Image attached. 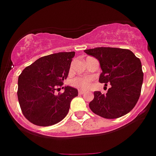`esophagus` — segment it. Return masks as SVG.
<instances>
[{
	"label": "esophagus",
	"mask_w": 156,
	"mask_h": 156,
	"mask_svg": "<svg viewBox=\"0 0 156 156\" xmlns=\"http://www.w3.org/2000/svg\"><path fill=\"white\" fill-rule=\"evenodd\" d=\"M86 93V92L83 91V90H81V89H79V90H78V93H79L80 95L84 94V93Z\"/></svg>",
	"instance_id": "1"
}]
</instances>
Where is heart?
Here are the masks:
<instances>
[{"mask_svg":"<svg viewBox=\"0 0 156 156\" xmlns=\"http://www.w3.org/2000/svg\"><path fill=\"white\" fill-rule=\"evenodd\" d=\"M93 78L89 76H78L71 80V85L80 89H89L93 84Z\"/></svg>","mask_w":156,"mask_h":156,"instance_id":"1","label":"heart"}]
</instances>
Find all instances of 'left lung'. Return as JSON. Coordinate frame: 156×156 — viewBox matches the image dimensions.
<instances>
[{
	"mask_svg": "<svg viewBox=\"0 0 156 156\" xmlns=\"http://www.w3.org/2000/svg\"><path fill=\"white\" fill-rule=\"evenodd\" d=\"M84 52L100 62L102 73L99 82L112 86L106 94L94 92L89 103L92 112L111 119L126 115L135 107L141 92L144 74L140 59L124 48L99 47Z\"/></svg>",
	"mask_w": 156,
	"mask_h": 156,
	"instance_id": "obj_1",
	"label": "left lung"
}]
</instances>
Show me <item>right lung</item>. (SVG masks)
Masks as SVG:
<instances>
[{
    "label": "right lung",
    "instance_id": "obj_1",
    "mask_svg": "<svg viewBox=\"0 0 156 156\" xmlns=\"http://www.w3.org/2000/svg\"><path fill=\"white\" fill-rule=\"evenodd\" d=\"M74 52H58L39 58L26 67L18 78L19 103L23 115L36 126H48L63 120L78 90L65 86L55 93L67 79Z\"/></svg>",
    "mask_w": 156,
    "mask_h": 156
}]
</instances>
